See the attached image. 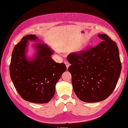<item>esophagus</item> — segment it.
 Returning a JSON list of instances; mask_svg holds the SVG:
<instances>
[{
    "label": "esophagus",
    "mask_w": 128,
    "mask_h": 128,
    "mask_svg": "<svg viewBox=\"0 0 128 128\" xmlns=\"http://www.w3.org/2000/svg\"><path fill=\"white\" fill-rule=\"evenodd\" d=\"M64 63H65V65H66V68H67V69H68V67H69L70 64V63H68V62H67V61H65V62H64Z\"/></svg>",
    "instance_id": "1"
}]
</instances>
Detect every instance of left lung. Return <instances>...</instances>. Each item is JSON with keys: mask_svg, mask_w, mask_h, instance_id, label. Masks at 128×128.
<instances>
[{"mask_svg": "<svg viewBox=\"0 0 128 128\" xmlns=\"http://www.w3.org/2000/svg\"><path fill=\"white\" fill-rule=\"evenodd\" d=\"M98 37L101 41L95 47L67 57L74 92L86 103L106 99L116 86L122 68L116 42L106 34Z\"/></svg>", "mask_w": 128, "mask_h": 128, "instance_id": "8db88e82", "label": "left lung"}]
</instances>
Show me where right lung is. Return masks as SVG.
Here are the masks:
<instances>
[{"label":"right lung","mask_w":128,"mask_h":128,"mask_svg":"<svg viewBox=\"0 0 128 128\" xmlns=\"http://www.w3.org/2000/svg\"><path fill=\"white\" fill-rule=\"evenodd\" d=\"M39 42L34 44L36 52L32 58L27 57L28 41ZM35 34L22 39L13 50L10 74L11 80L22 98L31 103H48L54 97L56 84L66 67L52 59L54 51L42 43Z\"/></svg>","instance_id":"add662e5"}]
</instances>
